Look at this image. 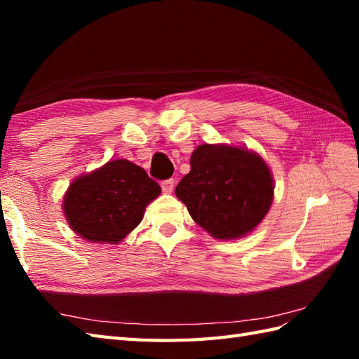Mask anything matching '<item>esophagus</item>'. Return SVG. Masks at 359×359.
<instances>
[{
	"mask_svg": "<svg viewBox=\"0 0 359 359\" xmlns=\"http://www.w3.org/2000/svg\"><path fill=\"white\" fill-rule=\"evenodd\" d=\"M160 187H162L163 193L170 194V193H172V189H174V180L172 179H166L163 182H160Z\"/></svg>",
	"mask_w": 359,
	"mask_h": 359,
	"instance_id": "obj_1",
	"label": "esophagus"
}]
</instances>
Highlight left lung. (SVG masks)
Instances as JSON below:
<instances>
[{"label": "left lung", "mask_w": 359, "mask_h": 359, "mask_svg": "<svg viewBox=\"0 0 359 359\" xmlns=\"http://www.w3.org/2000/svg\"><path fill=\"white\" fill-rule=\"evenodd\" d=\"M189 163L175 196L197 225L216 239H234L261 224L273 201L271 172L262 157L205 143L194 149Z\"/></svg>", "instance_id": "8db88e82"}]
</instances>
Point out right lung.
I'll return each mask as SVG.
<instances>
[{
  "label": "right lung",
  "instance_id": "right-lung-1",
  "mask_svg": "<svg viewBox=\"0 0 359 359\" xmlns=\"http://www.w3.org/2000/svg\"><path fill=\"white\" fill-rule=\"evenodd\" d=\"M160 187L143 168L112 160L72 182L65 197V216L72 230L90 242L118 243L140 224Z\"/></svg>",
  "mask_w": 359,
  "mask_h": 359
}]
</instances>
